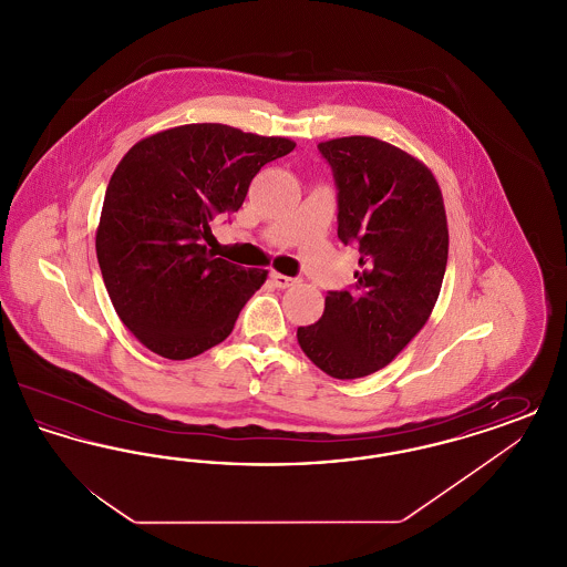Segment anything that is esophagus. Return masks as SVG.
I'll list each match as a JSON object with an SVG mask.
<instances>
[{
    "mask_svg": "<svg viewBox=\"0 0 567 567\" xmlns=\"http://www.w3.org/2000/svg\"><path fill=\"white\" fill-rule=\"evenodd\" d=\"M270 278L271 282H274L278 289H287V287H291V285L296 282V278L285 276V274H280V271H271Z\"/></svg>",
    "mask_w": 567,
    "mask_h": 567,
    "instance_id": "1",
    "label": "esophagus"
}]
</instances>
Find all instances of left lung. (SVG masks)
Here are the masks:
<instances>
[{"label": "left lung", "instance_id": "left-lung-1", "mask_svg": "<svg viewBox=\"0 0 567 567\" xmlns=\"http://www.w3.org/2000/svg\"><path fill=\"white\" fill-rule=\"evenodd\" d=\"M338 185V238L359 244L351 291H329L297 342L324 374L351 380L389 365L440 296L449 225L432 169L402 148L347 135L319 144Z\"/></svg>", "mask_w": 567, "mask_h": 567}]
</instances>
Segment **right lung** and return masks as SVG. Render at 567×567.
<instances>
[{
	"label": "right lung",
	"mask_w": 567,
	"mask_h": 567,
	"mask_svg": "<svg viewBox=\"0 0 567 567\" xmlns=\"http://www.w3.org/2000/svg\"><path fill=\"white\" fill-rule=\"evenodd\" d=\"M296 142L190 123L146 135L110 178L95 250L123 324L165 359L220 344L268 270L208 250L210 220L243 206L250 181Z\"/></svg>",
	"instance_id": "obj_1"
}]
</instances>
